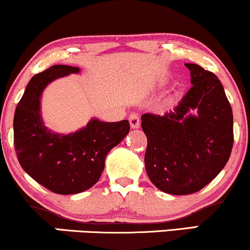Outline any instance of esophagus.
<instances>
[{"label":"esophagus","instance_id":"obj_1","mask_svg":"<svg viewBox=\"0 0 250 250\" xmlns=\"http://www.w3.org/2000/svg\"><path fill=\"white\" fill-rule=\"evenodd\" d=\"M129 123H130V127L134 129L140 127L141 125L140 115H138L137 113H131L130 115H129Z\"/></svg>","mask_w":250,"mask_h":250}]
</instances>
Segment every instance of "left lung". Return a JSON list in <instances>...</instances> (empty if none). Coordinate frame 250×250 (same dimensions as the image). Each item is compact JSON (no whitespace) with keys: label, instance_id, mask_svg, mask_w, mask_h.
<instances>
[{"label":"left lung","instance_id":"1","mask_svg":"<svg viewBox=\"0 0 250 250\" xmlns=\"http://www.w3.org/2000/svg\"><path fill=\"white\" fill-rule=\"evenodd\" d=\"M192 87L173 112L143 114L144 163L156 188L185 195L211 183L229 159L234 142L233 112L220 80L197 64H185ZM197 109L198 115L188 112Z\"/></svg>","mask_w":250,"mask_h":250}]
</instances>
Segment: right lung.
I'll use <instances>...</instances> for the list:
<instances>
[{
  "instance_id": "right-lung-1",
  "label": "right lung",
  "mask_w": 250,
  "mask_h": 250,
  "mask_svg": "<svg viewBox=\"0 0 250 250\" xmlns=\"http://www.w3.org/2000/svg\"><path fill=\"white\" fill-rule=\"evenodd\" d=\"M79 68L53 65L29 81L14 115V146L21 167L53 193L76 194L91 188L100 178L110 149L129 133L128 120H92L72 135L50 133L42 122L39 98L47 83L78 73Z\"/></svg>"
}]
</instances>
